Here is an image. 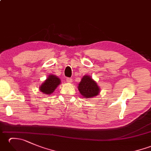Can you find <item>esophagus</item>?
<instances>
[{"mask_svg": "<svg viewBox=\"0 0 151 151\" xmlns=\"http://www.w3.org/2000/svg\"><path fill=\"white\" fill-rule=\"evenodd\" d=\"M66 81L68 83H72V82H73V80L71 78H67L66 79Z\"/></svg>", "mask_w": 151, "mask_h": 151, "instance_id": "34e87169", "label": "esophagus"}]
</instances>
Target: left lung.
Masks as SVG:
<instances>
[{"label": "left lung", "mask_w": 151, "mask_h": 151, "mask_svg": "<svg viewBox=\"0 0 151 151\" xmlns=\"http://www.w3.org/2000/svg\"><path fill=\"white\" fill-rule=\"evenodd\" d=\"M78 89L81 95L84 99H90L97 96L101 92L100 87L97 83L91 77L86 75L81 79L78 86Z\"/></svg>", "instance_id": "8db88e82"}]
</instances>
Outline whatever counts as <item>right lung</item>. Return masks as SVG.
<instances>
[{"mask_svg": "<svg viewBox=\"0 0 151 151\" xmlns=\"http://www.w3.org/2000/svg\"><path fill=\"white\" fill-rule=\"evenodd\" d=\"M60 84L61 80L60 78L54 75H50L40 86V91L45 95H49L52 93Z\"/></svg>", "mask_w": 151, "mask_h": 151, "instance_id": "right-lung-1", "label": "right lung"}]
</instances>
